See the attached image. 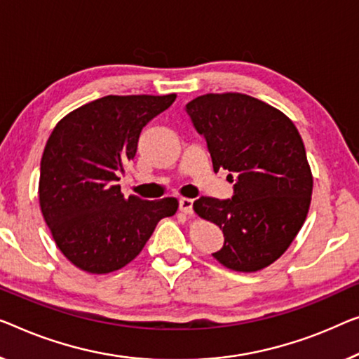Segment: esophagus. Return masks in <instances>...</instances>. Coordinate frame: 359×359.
Returning <instances> with one entry per match:
<instances>
[{
    "mask_svg": "<svg viewBox=\"0 0 359 359\" xmlns=\"http://www.w3.org/2000/svg\"><path fill=\"white\" fill-rule=\"evenodd\" d=\"M179 210L184 214H194V200H190V198H180Z\"/></svg>",
    "mask_w": 359,
    "mask_h": 359,
    "instance_id": "obj_1",
    "label": "esophagus"
}]
</instances>
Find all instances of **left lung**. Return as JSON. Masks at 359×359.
Masks as SVG:
<instances>
[{
	"label": "left lung",
	"mask_w": 359,
	"mask_h": 359,
	"mask_svg": "<svg viewBox=\"0 0 359 359\" xmlns=\"http://www.w3.org/2000/svg\"><path fill=\"white\" fill-rule=\"evenodd\" d=\"M185 111L205 137L214 172L226 169L235 182L232 198L194 203L198 216L224 233L212 256L232 271L263 269L290 247L311 203L313 175L302 137L283 112L248 95L208 93Z\"/></svg>",
	"instance_id": "8db88e82"
}]
</instances>
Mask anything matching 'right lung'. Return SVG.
Here are the masks:
<instances>
[{
    "label": "right lung",
    "mask_w": 359,
    "mask_h": 359,
    "mask_svg": "<svg viewBox=\"0 0 359 359\" xmlns=\"http://www.w3.org/2000/svg\"><path fill=\"white\" fill-rule=\"evenodd\" d=\"M174 100V93L103 96L51 132L40 163V206L57 248L79 269H121L137 258L156 224L177 211L175 198H124L117 185L143 127Z\"/></svg>",
    "instance_id": "obj_1"
}]
</instances>
